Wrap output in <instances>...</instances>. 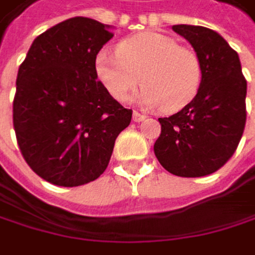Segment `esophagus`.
<instances>
[{"instance_id":"obj_1","label":"esophagus","mask_w":255,"mask_h":255,"mask_svg":"<svg viewBox=\"0 0 255 255\" xmlns=\"http://www.w3.org/2000/svg\"><path fill=\"white\" fill-rule=\"evenodd\" d=\"M145 118H146L145 115H142V113H139V112H133V121H134V122H142Z\"/></svg>"}]
</instances>
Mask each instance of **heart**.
Masks as SVG:
<instances>
[{
	"label": "heart",
	"instance_id": "obj_1",
	"mask_svg": "<svg viewBox=\"0 0 255 255\" xmlns=\"http://www.w3.org/2000/svg\"><path fill=\"white\" fill-rule=\"evenodd\" d=\"M94 68L97 80L113 100L128 101L142 83L137 100L168 113L189 106L203 81V63L196 51L154 31L124 39L116 54L100 52Z\"/></svg>",
	"mask_w": 255,
	"mask_h": 255
}]
</instances>
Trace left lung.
Segmentation results:
<instances>
[{"label":"left lung","instance_id":"obj_1","mask_svg":"<svg viewBox=\"0 0 255 255\" xmlns=\"http://www.w3.org/2000/svg\"><path fill=\"white\" fill-rule=\"evenodd\" d=\"M203 63L195 100L169 118H158L154 143L160 165L178 177L216 172L238 148L247 122V80L238 52L216 31L199 25H174Z\"/></svg>","mask_w":255,"mask_h":255}]
</instances>
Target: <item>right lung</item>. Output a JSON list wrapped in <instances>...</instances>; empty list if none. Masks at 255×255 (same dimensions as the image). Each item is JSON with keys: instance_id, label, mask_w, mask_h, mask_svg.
I'll return each instance as SVG.
<instances>
[{"instance_id": "right-lung-1", "label": "right lung", "mask_w": 255, "mask_h": 255, "mask_svg": "<svg viewBox=\"0 0 255 255\" xmlns=\"http://www.w3.org/2000/svg\"><path fill=\"white\" fill-rule=\"evenodd\" d=\"M90 17H71L31 43L16 78L13 127L28 166L56 186L97 180L115 140L131 122L100 84L95 59L113 33Z\"/></svg>"}]
</instances>
